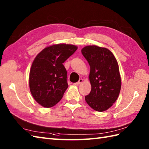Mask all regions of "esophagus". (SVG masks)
Instances as JSON below:
<instances>
[{
	"mask_svg": "<svg viewBox=\"0 0 149 149\" xmlns=\"http://www.w3.org/2000/svg\"><path fill=\"white\" fill-rule=\"evenodd\" d=\"M83 79H79V81L77 82V83H74V84H75V85H77V86H78V85L81 84L82 83H83Z\"/></svg>",
	"mask_w": 149,
	"mask_h": 149,
	"instance_id": "esophagus-1",
	"label": "esophagus"
}]
</instances>
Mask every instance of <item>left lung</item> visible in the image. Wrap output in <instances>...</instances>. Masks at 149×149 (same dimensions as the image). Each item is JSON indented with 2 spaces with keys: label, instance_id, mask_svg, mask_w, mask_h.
<instances>
[{
  "label": "left lung",
  "instance_id": "8db88e82",
  "mask_svg": "<svg viewBox=\"0 0 149 149\" xmlns=\"http://www.w3.org/2000/svg\"><path fill=\"white\" fill-rule=\"evenodd\" d=\"M81 52L90 66L91 90L85 100L94 110L104 111L115 102L121 89L118 62L113 54L104 47L88 45Z\"/></svg>",
  "mask_w": 149,
  "mask_h": 149
}]
</instances>
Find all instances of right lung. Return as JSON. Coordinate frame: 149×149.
<instances>
[{
  "label": "right lung",
  "mask_w": 149,
  "mask_h": 149,
  "mask_svg": "<svg viewBox=\"0 0 149 149\" xmlns=\"http://www.w3.org/2000/svg\"><path fill=\"white\" fill-rule=\"evenodd\" d=\"M77 49L60 43L43 49L34 58L29 73V88L36 102L45 107L58 103L67 89V72L63 63Z\"/></svg>",
  "instance_id": "right-lung-1"
}]
</instances>
